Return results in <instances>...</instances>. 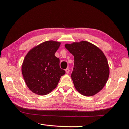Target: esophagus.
<instances>
[{"label": "esophagus", "instance_id": "34e87169", "mask_svg": "<svg viewBox=\"0 0 129 129\" xmlns=\"http://www.w3.org/2000/svg\"><path fill=\"white\" fill-rule=\"evenodd\" d=\"M69 71H70V70L69 68H67L66 69H65V72H66V73L67 74H68L69 73Z\"/></svg>", "mask_w": 129, "mask_h": 129}]
</instances>
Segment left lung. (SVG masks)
Segmentation results:
<instances>
[{"label": "left lung", "instance_id": "obj_1", "mask_svg": "<svg viewBox=\"0 0 129 129\" xmlns=\"http://www.w3.org/2000/svg\"><path fill=\"white\" fill-rule=\"evenodd\" d=\"M65 47L74 56L71 77L76 90L85 96L101 90L109 76L108 60L101 49L88 41L66 44Z\"/></svg>", "mask_w": 129, "mask_h": 129}]
</instances>
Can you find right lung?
<instances>
[{
  "instance_id": "1",
  "label": "right lung",
  "mask_w": 129,
  "mask_h": 129,
  "mask_svg": "<svg viewBox=\"0 0 129 129\" xmlns=\"http://www.w3.org/2000/svg\"><path fill=\"white\" fill-rule=\"evenodd\" d=\"M60 43L47 41L30 49L24 59L21 72L28 88L38 95H46L56 88L65 74L54 53Z\"/></svg>"
}]
</instances>
